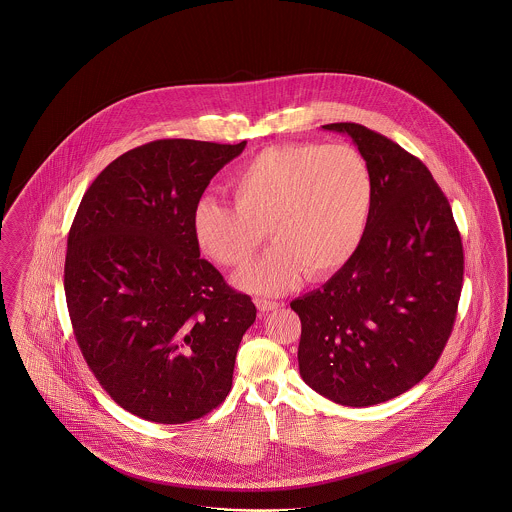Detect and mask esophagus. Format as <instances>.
<instances>
[{
  "label": "esophagus",
  "mask_w": 512,
  "mask_h": 512,
  "mask_svg": "<svg viewBox=\"0 0 512 512\" xmlns=\"http://www.w3.org/2000/svg\"><path fill=\"white\" fill-rule=\"evenodd\" d=\"M255 306H257V310L268 313V311L276 310L279 304L276 300H270V298H255Z\"/></svg>",
  "instance_id": "esophagus-1"
}]
</instances>
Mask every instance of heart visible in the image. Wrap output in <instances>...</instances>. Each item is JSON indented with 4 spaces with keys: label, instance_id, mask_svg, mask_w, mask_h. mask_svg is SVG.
Wrapping results in <instances>:
<instances>
[{
    "label": "heart",
    "instance_id": "b5f03b06",
    "mask_svg": "<svg viewBox=\"0 0 512 512\" xmlns=\"http://www.w3.org/2000/svg\"><path fill=\"white\" fill-rule=\"evenodd\" d=\"M234 204L202 197L191 229L199 248L223 266L240 268L263 244L278 242L238 276L257 295L295 287L302 268L325 276L357 251L372 212V172L347 144L287 142L253 155L231 176Z\"/></svg>",
    "mask_w": 512,
    "mask_h": 512
}]
</instances>
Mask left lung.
Segmentation results:
<instances>
[{
	"instance_id": "1",
	"label": "left lung",
	"mask_w": 512,
	"mask_h": 512,
	"mask_svg": "<svg viewBox=\"0 0 512 512\" xmlns=\"http://www.w3.org/2000/svg\"><path fill=\"white\" fill-rule=\"evenodd\" d=\"M349 135L372 172L368 227L355 255L321 289L291 302L302 323L300 375L349 407L387 402L434 370L464 281V249L432 172L360 124Z\"/></svg>"
}]
</instances>
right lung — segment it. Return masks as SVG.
<instances>
[{"mask_svg": "<svg viewBox=\"0 0 512 512\" xmlns=\"http://www.w3.org/2000/svg\"><path fill=\"white\" fill-rule=\"evenodd\" d=\"M240 144L163 139L114 159L84 193L63 287L82 357L125 411L201 419L233 385L255 304L201 257L191 216Z\"/></svg>", "mask_w": 512, "mask_h": 512, "instance_id": "add662e5", "label": "right lung"}]
</instances>
